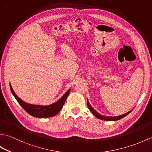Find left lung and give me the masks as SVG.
Listing matches in <instances>:
<instances>
[{
    "label": "left lung",
    "mask_w": 152,
    "mask_h": 152,
    "mask_svg": "<svg viewBox=\"0 0 152 152\" xmlns=\"http://www.w3.org/2000/svg\"><path fill=\"white\" fill-rule=\"evenodd\" d=\"M87 104H88V106L89 109V110L91 112L92 114L94 115L96 118H97L100 119H102V120H106V121H116V120H119V119H120L123 118L125 117L126 115H127L129 113L133 110H131L129 112H128L127 113H125L124 114H122L120 115H118V116H105V115H101V114H99L97 112H96L95 110L93 108L92 106H91V104H89V102L88 101V99L87 100Z\"/></svg>",
    "instance_id": "1"
}]
</instances>
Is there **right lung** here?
<instances>
[{"label":"right lung","instance_id":"obj_1","mask_svg":"<svg viewBox=\"0 0 152 152\" xmlns=\"http://www.w3.org/2000/svg\"><path fill=\"white\" fill-rule=\"evenodd\" d=\"M10 89L13 95L14 96L15 99L21 107L23 108L25 111H26L28 114H29L35 118H50L53 117V116L56 115L58 114L61 110L62 109L63 106L65 102L68 95H69L70 89H69L68 91L64 93L63 96L58 100L56 102L51 104L50 105L43 106V105H37V104H32L27 103L21 100L19 96L15 94L14 90L12 89V87L10 83Z\"/></svg>","mask_w":152,"mask_h":152}]
</instances>
